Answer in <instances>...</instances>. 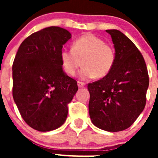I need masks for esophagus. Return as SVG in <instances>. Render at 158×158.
I'll return each mask as SVG.
<instances>
[{
	"instance_id": "34e87169",
	"label": "esophagus",
	"mask_w": 158,
	"mask_h": 158,
	"mask_svg": "<svg viewBox=\"0 0 158 158\" xmlns=\"http://www.w3.org/2000/svg\"><path fill=\"white\" fill-rule=\"evenodd\" d=\"M77 85H78V87H79V88H82V87H84V86H85V84L84 83V82H80V81H78V82H77Z\"/></svg>"
}]
</instances>
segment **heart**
Wrapping results in <instances>:
<instances>
[{
	"label": "heart",
	"mask_w": 158,
	"mask_h": 158,
	"mask_svg": "<svg viewBox=\"0 0 158 158\" xmlns=\"http://www.w3.org/2000/svg\"><path fill=\"white\" fill-rule=\"evenodd\" d=\"M60 57L67 74L73 76L82 64L79 76L82 79H88L107 76L114 66L115 52L101 38L85 34L73 42L72 49H62Z\"/></svg>",
	"instance_id": "obj_1"
}]
</instances>
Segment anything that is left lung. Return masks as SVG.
Returning a JSON list of instances; mask_svg holds the SVG:
<instances>
[{"label":"left lung","instance_id":"left-lung-1","mask_svg":"<svg viewBox=\"0 0 158 158\" xmlns=\"http://www.w3.org/2000/svg\"><path fill=\"white\" fill-rule=\"evenodd\" d=\"M115 49V61L107 76L89 83L92 122L107 131L129 128L146 104L149 78L145 61L131 40L118 30H106Z\"/></svg>","mask_w":158,"mask_h":158}]
</instances>
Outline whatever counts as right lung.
I'll use <instances>...</instances> for the list:
<instances>
[{
  "label": "right lung",
  "instance_id": "add662e5",
  "mask_svg": "<svg viewBox=\"0 0 158 158\" xmlns=\"http://www.w3.org/2000/svg\"><path fill=\"white\" fill-rule=\"evenodd\" d=\"M67 30L49 27L33 33L18 48L13 63V98L27 124L39 131L63 125L77 82L63 72L60 51L71 39Z\"/></svg>",
  "mask_w": 158,
  "mask_h": 158
}]
</instances>
